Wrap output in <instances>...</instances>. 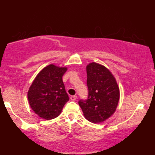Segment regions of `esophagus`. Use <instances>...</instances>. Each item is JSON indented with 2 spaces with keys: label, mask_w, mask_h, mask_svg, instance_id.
Masks as SVG:
<instances>
[{
  "label": "esophagus",
  "mask_w": 155,
  "mask_h": 155,
  "mask_svg": "<svg viewBox=\"0 0 155 155\" xmlns=\"http://www.w3.org/2000/svg\"><path fill=\"white\" fill-rule=\"evenodd\" d=\"M77 98H78V97L76 96V95H73V96L71 97V99L72 101H75L76 99H77Z\"/></svg>",
  "instance_id": "34e87169"
}]
</instances>
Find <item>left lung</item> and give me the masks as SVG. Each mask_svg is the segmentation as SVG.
Listing matches in <instances>:
<instances>
[{
    "label": "left lung",
    "mask_w": 155,
    "mask_h": 155,
    "mask_svg": "<svg viewBox=\"0 0 155 155\" xmlns=\"http://www.w3.org/2000/svg\"><path fill=\"white\" fill-rule=\"evenodd\" d=\"M86 70L88 98L80 99L78 104L87 120L99 124L115 112L120 98L119 88L115 78L104 65L92 62Z\"/></svg>",
    "instance_id": "1"
}]
</instances>
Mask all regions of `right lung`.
<instances>
[{
  "label": "right lung",
  "mask_w": 155,
  "mask_h": 155,
  "mask_svg": "<svg viewBox=\"0 0 155 155\" xmlns=\"http://www.w3.org/2000/svg\"><path fill=\"white\" fill-rule=\"evenodd\" d=\"M66 67L48 65L38 73L27 93L31 109L39 117L51 120L60 115L69 100L62 77Z\"/></svg>",
  "instance_id": "obj_1"
}]
</instances>
